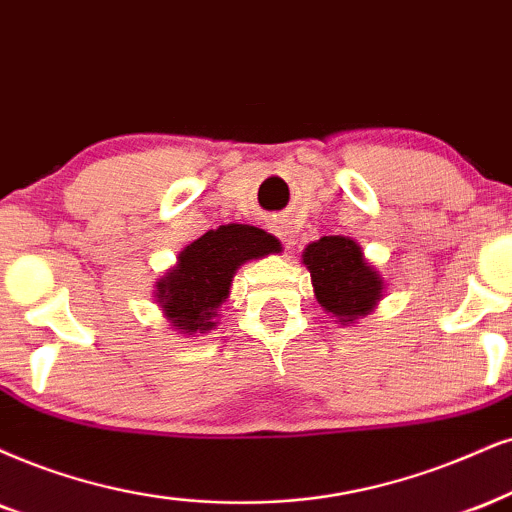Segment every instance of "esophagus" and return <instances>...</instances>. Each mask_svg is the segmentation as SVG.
<instances>
[{
	"instance_id": "obj_1",
	"label": "esophagus",
	"mask_w": 512,
	"mask_h": 512,
	"mask_svg": "<svg viewBox=\"0 0 512 512\" xmlns=\"http://www.w3.org/2000/svg\"><path fill=\"white\" fill-rule=\"evenodd\" d=\"M273 232L277 237H280V242L285 244V246H289L294 242V232H292V227H289L287 223H275L273 225Z\"/></svg>"
}]
</instances>
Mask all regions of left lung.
I'll use <instances>...</instances> for the list:
<instances>
[{
    "instance_id": "left-lung-1",
    "label": "left lung",
    "mask_w": 512,
    "mask_h": 512,
    "mask_svg": "<svg viewBox=\"0 0 512 512\" xmlns=\"http://www.w3.org/2000/svg\"><path fill=\"white\" fill-rule=\"evenodd\" d=\"M304 266L311 273L318 304L342 325L370 315L382 299L384 280L349 237H320L308 244Z\"/></svg>"
}]
</instances>
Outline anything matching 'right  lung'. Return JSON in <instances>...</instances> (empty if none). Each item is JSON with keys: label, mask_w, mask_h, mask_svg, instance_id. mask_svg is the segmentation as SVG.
<instances>
[{"label": "right lung", "mask_w": 512, "mask_h": 512, "mask_svg": "<svg viewBox=\"0 0 512 512\" xmlns=\"http://www.w3.org/2000/svg\"><path fill=\"white\" fill-rule=\"evenodd\" d=\"M277 251L280 242L254 225H220L180 251L175 268L156 282V301L175 330L204 334L216 327L237 268Z\"/></svg>", "instance_id": "obj_1"}]
</instances>
